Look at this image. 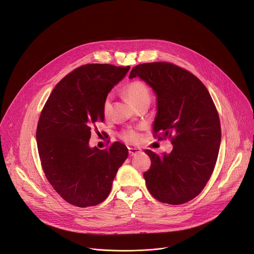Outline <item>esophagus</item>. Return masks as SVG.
Returning a JSON list of instances; mask_svg holds the SVG:
<instances>
[{
    "label": "esophagus",
    "instance_id": "1",
    "mask_svg": "<svg viewBox=\"0 0 254 254\" xmlns=\"http://www.w3.org/2000/svg\"><path fill=\"white\" fill-rule=\"evenodd\" d=\"M141 151L137 148H128V154H129V157H133L137 154H139Z\"/></svg>",
    "mask_w": 254,
    "mask_h": 254
}]
</instances>
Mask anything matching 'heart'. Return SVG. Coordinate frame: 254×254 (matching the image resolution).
Segmentation results:
<instances>
[{"instance_id": "obj_1", "label": "heart", "mask_w": 254, "mask_h": 254, "mask_svg": "<svg viewBox=\"0 0 254 254\" xmlns=\"http://www.w3.org/2000/svg\"><path fill=\"white\" fill-rule=\"evenodd\" d=\"M125 93L128 100L136 106L138 102L146 98H151L150 90L148 86L141 81L134 80L130 83H128L125 87ZM112 103V96L107 95L103 101V113L107 114L111 108ZM123 138L127 142H136L139 139V133L134 129H127L123 133Z\"/></svg>"}]
</instances>
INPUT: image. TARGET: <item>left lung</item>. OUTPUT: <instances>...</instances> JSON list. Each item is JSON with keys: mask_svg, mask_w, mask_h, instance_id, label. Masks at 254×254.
Wrapping results in <instances>:
<instances>
[{"mask_svg": "<svg viewBox=\"0 0 254 254\" xmlns=\"http://www.w3.org/2000/svg\"><path fill=\"white\" fill-rule=\"evenodd\" d=\"M139 77L157 95L154 132L172 137L173 151L147 150L152 165L143 178L154 198L184 204L201 193L210 179L221 142V127L205 85L191 72L168 62L134 66L129 78ZM162 138V137H161Z\"/></svg>", "mask_w": 254, "mask_h": 254, "instance_id": "1", "label": "left lung"}]
</instances>
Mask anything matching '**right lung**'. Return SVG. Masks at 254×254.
<instances>
[{"mask_svg":"<svg viewBox=\"0 0 254 254\" xmlns=\"http://www.w3.org/2000/svg\"><path fill=\"white\" fill-rule=\"evenodd\" d=\"M129 66L86 64L52 90L38 122L36 139L43 171L54 190L77 207L95 206L110 195L128 156L116 141L108 150L89 147L91 127L103 122V101Z\"/></svg>","mask_w":254,"mask_h":254,"instance_id":"obj_1","label":"right lung"}]
</instances>
